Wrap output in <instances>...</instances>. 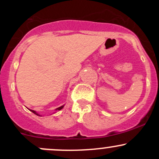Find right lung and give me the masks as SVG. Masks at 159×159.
Segmentation results:
<instances>
[{
  "instance_id": "add662e5",
  "label": "right lung",
  "mask_w": 159,
  "mask_h": 159,
  "mask_svg": "<svg viewBox=\"0 0 159 159\" xmlns=\"http://www.w3.org/2000/svg\"><path fill=\"white\" fill-rule=\"evenodd\" d=\"M63 107H64V106H61V107H59V108H56V110H57V111H59V110H61V109H62V108H63ZM30 111H32V112H33V113H34V114H35V115H38V113H36V112H35V111H33V110H30Z\"/></svg>"
}]
</instances>
